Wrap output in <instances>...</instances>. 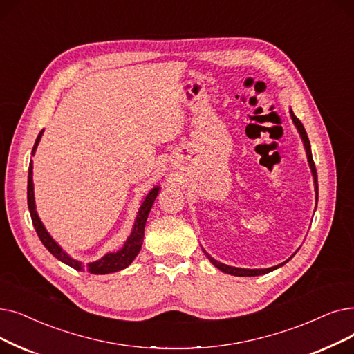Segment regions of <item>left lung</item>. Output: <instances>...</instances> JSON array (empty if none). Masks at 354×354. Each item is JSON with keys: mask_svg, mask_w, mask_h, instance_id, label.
I'll use <instances>...</instances> for the list:
<instances>
[{"mask_svg": "<svg viewBox=\"0 0 354 354\" xmlns=\"http://www.w3.org/2000/svg\"><path fill=\"white\" fill-rule=\"evenodd\" d=\"M290 113V118H292V121H294V124H295V127H297V130L299 131V134H301V139H302V142H304V146H305V150H306V158H308V163H310V167H311V172H313V176H314V185H315V198H317V201H318V180H317V169H315V163H314V160H313V153H311V145H310V140H308V136H306V131H305V129H304V126H302V122L298 120V117L294 114V111H289ZM204 253L207 254V257L209 259V262L217 268V269H220L221 272H224V273H228V274H234V276H259V274H265V273H269V272H272V270H274V269H278V268H281V266H283L288 260L292 257H289L286 262H283V263H281V265H278V266H273V268H268V269H243V268H234V266H227V265H224V263H220V262H217V260L215 259H212L205 250H204Z\"/></svg>", "mask_w": 354, "mask_h": 354, "instance_id": "8db88e82", "label": "left lung"}]
</instances>
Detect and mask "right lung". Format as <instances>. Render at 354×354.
<instances>
[{"mask_svg": "<svg viewBox=\"0 0 354 354\" xmlns=\"http://www.w3.org/2000/svg\"><path fill=\"white\" fill-rule=\"evenodd\" d=\"M43 130L39 133L36 143L33 146L32 155H35V151L37 149V145L41 139ZM33 162L30 160V166H28V179H27V204H28V209H30V215H32V221L33 225L36 228V233L40 239V241L44 244V248L48 249L56 259H59L60 262H64L65 265L73 268L75 270H86L88 273L92 274H106V273H113V272H118L126 269L133 260L136 259V256L139 254L142 244H143V237H145V225L147 221V215L151 209L153 203L159 194V187H155L153 189H150V192L146 195L145 201L137 212V217L131 230V234L127 237L124 245L114 253H106L104 257H101L100 260H95V262H91L84 265L80 260L72 259L60 245L52 239V236L48 233V230L44 228L43 223L40 221L37 211H36V204H35V191H33Z\"/></svg>", "mask_w": 354, "mask_h": 354, "instance_id": "add662e5", "label": "right lung"}]
</instances>
